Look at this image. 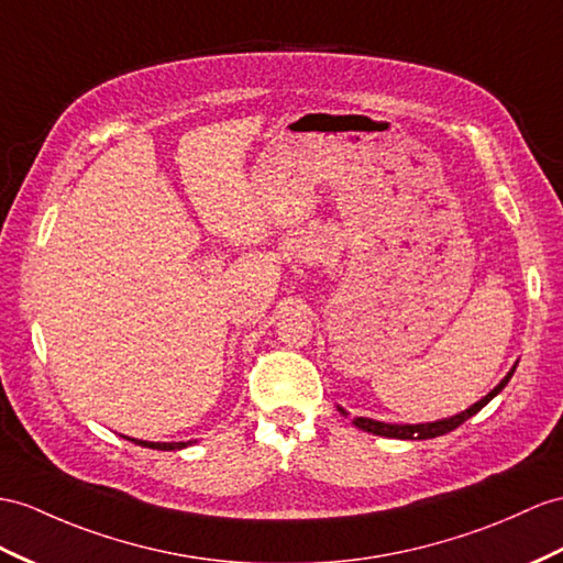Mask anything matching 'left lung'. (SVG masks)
Here are the masks:
<instances>
[{
	"instance_id": "left-lung-1",
	"label": "left lung",
	"mask_w": 563,
	"mask_h": 563,
	"mask_svg": "<svg viewBox=\"0 0 563 563\" xmlns=\"http://www.w3.org/2000/svg\"><path fill=\"white\" fill-rule=\"evenodd\" d=\"M516 365L506 373V377L499 382V385L492 389L487 396H483L477 404H473L471 408L461 410V413L451 416V418H442V420H434V422H416V424H408V422H382V420H373V418H353V424L358 430H365V432H373V434H379V437H389V440H432V437H442L451 430H456L459 424H463L468 418H473L477 410H483L495 396L509 385V379L514 377L516 373ZM336 410L341 416H349V410H344L341 406H336Z\"/></svg>"
}]
</instances>
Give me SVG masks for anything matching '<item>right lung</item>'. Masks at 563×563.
Here are the masks:
<instances>
[{"instance_id":"right-lung-1","label":"right lung","mask_w":563,"mask_h":563,"mask_svg":"<svg viewBox=\"0 0 563 563\" xmlns=\"http://www.w3.org/2000/svg\"><path fill=\"white\" fill-rule=\"evenodd\" d=\"M126 440L141 444V446H147V449H159V451H178V449H186L194 444V442H143V440H133V437H126Z\"/></svg>"}]
</instances>
